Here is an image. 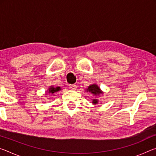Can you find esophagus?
<instances>
[{
  "instance_id": "34e87169",
  "label": "esophagus",
  "mask_w": 156,
  "mask_h": 156,
  "mask_svg": "<svg viewBox=\"0 0 156 156\" xmlns=\"http://www.w3.org/2000/svg\"><path fill=\"white\" fill-rule=\"evenodd\" d=\"M69 87L71 88V90H76V89L77 88V86H76V85H69Z\"/></svg>"
}]
</instances>
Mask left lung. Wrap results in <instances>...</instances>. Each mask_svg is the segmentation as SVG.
Returning <instances> with one entry per match:
<instances>
[{
    "label": "left lung",
    "instance_id": "1",
    "mask_svg": "<svg viewBox=\"0 0 156 156\" xmlns=\"http://www.w3.org/2000/svg\"><path fill=\"white\" fill-rule=\"evenodd\" d=\"M87 90L89 91H90L91 94H94L95 96H97V95H99V94H103L102 91H101L100 88L98 87L97 85H95V84L90 85V87H88ZM92 103H94V104H97V103H98L97 99H93Z\"/></svg>",
    "mask_w": 156,
    "mask_h": 156
}]
</instances>
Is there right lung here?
I'll use <instances>...</instances> for the list:
<instances>
[{"label":"right lung","mask_w":156,"mask_h":156,"mask_svg":"<svg viewBox=\"0 0 156 156\" xmlns=\"http://www.w3.org/2000/svg\"><path fill=\"white\" fill-rule=\"evenodd\" d=\"M59 90H60V87H51L50 88L48 89V92L49 93H51V94H53L55 92H57V91H58Z\"/></svg>","instance_id":"add662e5"}]
</instances>
